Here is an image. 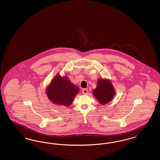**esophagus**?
I'll return each instance as SVG.
<instances>
[{
  "label": "esophagus",
  "instance_id": "esophagus-1",
  "mask_svg": "<svg viewBox=\"0 0 160 160\" xmlns=\"http://www.w3.org/2000/svg\"><path fill=\"white\" fill-rule=\"evenodd\" d=\"M82 93L83 95H86L88 93V90L87 89H82Z\"/></svg>",
  "mask_w": 160,
  "mask_h": 160
}]
</instances>
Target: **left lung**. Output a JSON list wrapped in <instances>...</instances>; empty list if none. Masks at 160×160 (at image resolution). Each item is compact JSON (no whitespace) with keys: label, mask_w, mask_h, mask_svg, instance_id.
Masks as SVG:
<instances>
[{"label":"left lung","mask_w":160,"mask_h":160,"mask_svg":"<svg viewBox=\"0 0 160 160\" xmlns=\"http://www.w3.org/2000/svg\"><path fill=\"white\" fill-rule=\"evenodd\" d=\"M95 98L102 105H106L114 98L116 91L109 79L99 78L95 89L92 91Z\"/></svg>","instance_id":"1"}]
</instances>
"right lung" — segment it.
Masks as SVG:
<instances>
[{
    "label": "right lung",
    "mask_w": 160,
    "mask_h": 160,
    "mask_svg": "<svg viewBox=\"0 0 160 160\" xmlns=\"http://www.w3.org/2000/svg\"><path fill=\"white\" fill-rule=\"evenodd\" d=\"M80 89L72 83L67 75L62 77L57 74L46 88V94L53 104L68 107L72 104Z\"/></svg>",
    "instance_id": "right-lung-1"
}]
</instances>
